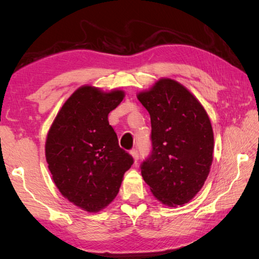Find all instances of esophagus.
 <instances>
[{"instance_id":"obj_1","label":"esophagus","mask_w":259,"mask_h":259,"mask_svg":"<svg viewBox=\"0 0 259 259\" xmlns=\"http://www.w3.org/2000/svg\"><path fill=\"white\" fill-rule=\"evenodd\" d=\"M130 154H131V156L134 157V160H135V162H137V160H138V157H139V153H138V151L136 150V148H134V150H131L130 151Z\"/></svg>"}]
</instances>
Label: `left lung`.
<instances>
[{
  "instance_id": "8db88e82",
  "label": "left lung",
  "mask_w": 259,
  "mask_h": 259,
  "mask_svg": "<svg viewBox=\"0 0 259 259\" xmlns=\"http://www.w3.org/2000/svg\"><path fill=\"white\" fill-rule=\"evenodd\" d=\"M137 98L152 125V151L140 165L155 198L169 207L187 203L207 179L213 133L202 105L181 83L161 78Z\"/></svg>"
}]
</instances>
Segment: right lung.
<instances>
[{
    "label": "right lung",
    "mask_w": 259,
    "mask_h": 259,
    "mask_svg": "<svg viewBox=\"0 0 259 259\" xmlns=\"http://www.w3.org/2000/svg\"><path fill=\"white\" fill-rule=\"evenodd\" d=\"M124 93L83 85L57 114L48 133L46 157L52 179L68 201L97 212L115 199L124 172L134 163L108 123V113Z\"/></svg>",
    "instance_id": "obj_1"
}]
</instances>
